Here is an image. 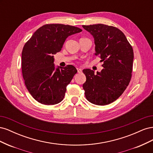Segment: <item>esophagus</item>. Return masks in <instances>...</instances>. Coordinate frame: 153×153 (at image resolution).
Instances as JSON below:
<instances>
[{"label": "esophagus", "mask_w": 153, "mask_h": 153, "mask_svg": "<svg viewBox=\"0 0 153 153\" xmlns=\"http://www.w3.org/2000/svg\"><path fill=\"white\" fill-rule=\"evenodd\" d=\"M77 71H78V73H82V69H80V68H77Z\"/></svg>", "instance_id": "obj_1"}]
</instances>
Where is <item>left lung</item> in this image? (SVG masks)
I'll return each mask as SVG.
<instances>
[{"mask_svg": "<svg viewBox=\"0 0 153 153\" xmlns=\"http://www.w3.org/2000/svg\"><path fill=\"white\" fill-rule=\"evenodd\" d=\"M94 38L96 55L103 62L104 69L94 75L93 70H83L86 81L83 84L87 100L97 105H106L121 96L130 82L133 50L123 32L104 24L82 25Z\"/></svg>", "mask_w": 153, "mask_h": 153, "instance_id": "obj_1", "label": "left lung"}]
</instances>
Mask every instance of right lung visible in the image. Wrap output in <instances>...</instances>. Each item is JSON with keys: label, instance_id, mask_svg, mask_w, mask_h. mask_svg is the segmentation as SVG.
<instances>
[{"label": "right lung", "instance_id": "1", "mask_svg": "<svg viewBox=\"0 0 153 153\" xmlns=\"http://www.w3.org/2000/svg\"><path fill=\"white\" fill-rule=\"evenodd\" d=\"M82 30L59 24H46L25 44L22 53V71L25 85L39 103L53 105L64 98L66 86L77 73L73 65L55 69L53 55L61 50L69 36Z\"/></svg>", "mask_w": 153, "mask_h": 153}]
</instances>
